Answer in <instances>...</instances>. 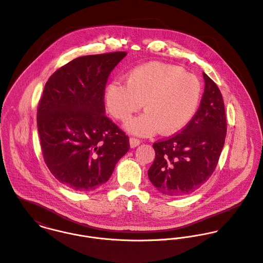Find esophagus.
Listing matches in <instances>:
<instances>
[{
  "mask_svg": "<svg viewBox=\"0 0 263 263\" xmlns=\"http://www.w3.org/2000/svg\"><path fill=\"white\" fill-rule=\"evenodd\" d=\"M141 144V141L139 139H136V138H130L129 139V145L132 148H136L138 147L139 145Z\"/></svg>",
  "mask_w": 263,
  "mask_h": 263,
  "instance_id": "34e87169",
  "label": "esophagus"
}]
</instances>
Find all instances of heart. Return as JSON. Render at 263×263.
Segmentation results:
<instances>
[{"label":"heart","mask_w":263,"mask_h":263,"mask_svg":"<svg viewBox=\"0 0 263 263\" xmlns=\"http://www.w3.org/2000/svg\"><path fill=\"white\" fill-rule=\"evenodd\" d=\"M200 98L196 76L162 62L134 68L126 74L125 85L112 83L105 93L107 108L118 120H126L144 106V114L124 124L126 130L140 136L180 132L195 116Z\"/></svg>","instance_id":"1"}]
</instances>
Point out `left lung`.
Wrapping results in <instances>:
<instances>
[{
    "mask_svg": "<svg viewBox=\"0 0 263 263\" xmlns=\"http://www.w3.org/2000/svg\"><path fill=\"white\" fill-rule=\"evenodd\" d=\"M204 92L191 122L167 140L153 144L155 159L148 171L152 184L163 195L180 197L198 190L213 174L227 135L222 95L203 72Z\"/></svg>",
    "mask_w": 263,
    "mask_h": 263,
    "instance_id": "8db88e82",
    "label": "left lung"
}]
</instances>
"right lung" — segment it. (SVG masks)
<instances>
[{"label": "right lung", "instance_id": "add662e5", "mask_svg": "<svg viewBox=\"0 0 263 263\" xmlns=\"http://www.w3.org/2000/svg\"><path fill=\"white\" fill-rule=\"evenodd\" d=\"M126 52L88 55L56 70L37 107L44 160L61 183L78 192L105 183L129 150L128 137L105 115L104 91Z\"/></svg>", "mask_w": 263, "mask_h": 263}]
</instances>
